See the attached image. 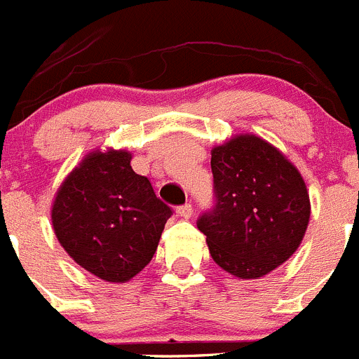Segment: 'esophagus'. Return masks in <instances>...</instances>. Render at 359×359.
Returning a JSON list of instances; mask_svg holds the SVG:
<instances>
[{
    "label": "esophagus",
    "instance_id": "34e87169",
    "mask_svg": "<svg viewBox=\"0 0 359 359\" xmlns=\"http://www.w3.org/2000/svg\"><path fill=\"white\" fill-rule=\"evenodd\" d=\"M194 213L192 204H183V206H177V215L182 218H190Z\"/></svg>",
    "mask_w": 359,
    "mask_h": 359
}]
</instances>
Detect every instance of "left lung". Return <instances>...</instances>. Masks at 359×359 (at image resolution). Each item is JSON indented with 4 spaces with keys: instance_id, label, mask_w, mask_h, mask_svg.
Masks as SVG:
<instances>
[{
    "instance_id": "1",
    "label": "left lung",
    "mask_w": 359,
    "mask_h": 359,
    "mask_svg": "<svg viewBox=\"0 0 359 359\" xmlns=\"http://www.w3.org/2000/svg\"><path fill=\"white\" fill-rule=\"evenodd\" d=\"M213 206L197 218L213 261L259 278L287 261L305 236L310 201L294 165L255 135L211 151Z\"/></svg>"
}]
</instances>
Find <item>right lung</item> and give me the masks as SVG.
<instances>
[{"mask_svg": "<svg viewBox=\"0 0 359 359\" xmlns=\"http://www.w3.org/2000/svg\"><path fill=\"white\" fill-rule=\"evenodd\" d=\"M130 153H91L65 180L53 206L57 241L107 282H126L149 264L172 208L135 174Z\"/></svg>", "mask_w": 359, "mask_h": 359, "instance_id": "obj_1", "label": "right lung"}]
</instances>
